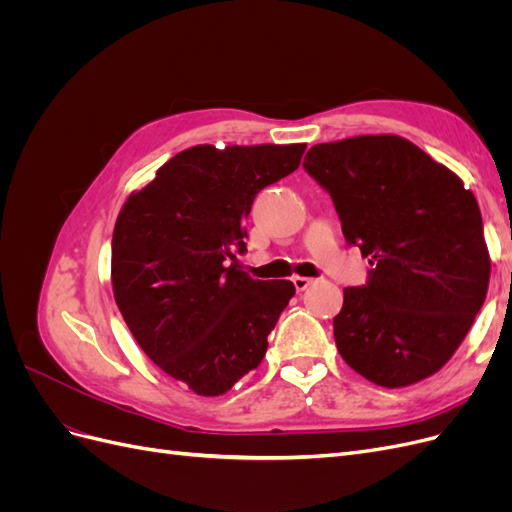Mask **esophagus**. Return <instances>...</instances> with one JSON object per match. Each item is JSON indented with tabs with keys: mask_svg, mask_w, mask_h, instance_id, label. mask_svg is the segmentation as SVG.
<instances>
[{
	"mask_svg": "<svg viewBox=\"0 0 512 512\" xmlns=\"http://www.w3.org/2000/svg\"><path fill=\"white\" fill-rule=\"evenodd\" d=\"M292 284H294V288H297V290L301 292V290H305V288L312 286V284H314V280H312V277H301V275H294V277H292Z\"/></svg>",
	"mask_w": 512,
	"mask_h": 512,
	"instance_id": "34e87169",
	"label": "esophagus"
}]
</instances>
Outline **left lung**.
Masks as SVG:
<instances>
[{
  "instance_id": "left-lung-1",
  "label": "left lung",
  "mask_w": 512,
  "mask_h": 512,
  "mask_svg": "<svg viewBox=\"0 0 512 512\" xmlns=\"http://www.w3.org/2000/svg\"><path fill=\"white\" fill-rule=\"evenodd\" d=\"M303 168L371 265L333 318L342 359L386 389L436 374L487 297L491 260L474 194L395 134L314 145Z\"/></svg>"
}]
</instances>
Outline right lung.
<instances>
[{
  "instance_id": "add662e5",
  "label": "right lung",
  "mask_w": 512,
  "mask_h": 512,
  "mask_svg": "<svg viewBox=\"0 0 512 512\" xmlns=\"http://www.w3.org/2000/svg\"><path fill=\"white\" fill-rule=\"evenodd\" d=\"M303 151L196 145L119 211L111 260L119 312L149 359L196 395H222L256 369L294 297L288 280H252L237 254L256 194L297 170Z\"/></svg>"
}]
</instances>
